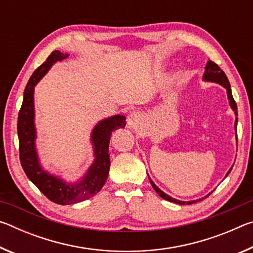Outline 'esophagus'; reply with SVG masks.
Masks as SVG:
<instances>
[{"label": "esophagus", "mask_w": 253, "mask_h": 253, "mask_svg": "<svg viewBox=\"0 0 253 253\" xmlns=\"http://www.w3.org/2000/svg\"><path fill=\"white\" fill-rule=\"evenodd\" d=\"M143 115L139 111H132L127 117V126L131 129H137L143 123Z\"/></svg>", "instance_id": "1"}]
</instances>
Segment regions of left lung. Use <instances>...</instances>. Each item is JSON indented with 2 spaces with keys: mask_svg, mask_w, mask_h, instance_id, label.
Wrapping results in <instances>:
<instances>
[{
  "mask_svg": "<svg viewBox=\"0 0 253 253\" xmlns=\"http://www.w3.org/2000/svg\"><path fill=\"white\" fill-rule=\"evenodd\" d=\"M204 81H210V83H215V84H219L221 85H223V87L226 89V93H228V99H229V104L231 106V108H232V110L234 111L235 116L238 115V108H237V104H235V101L233 99V96H232V91H231V85H230V83L228 80V77L225 76V74L223 72V70H221V68L216 65V63H214L213 61H211V60H209L207 66H205V71H204V75H203V78H202ZM237 125H238V118H235V123H234V129H235V132H237ZM231 169H232V168H231L229 169V172L226 173L225 177L228 176L229 173L231 172ZM149 178V182H151L152 186L154 190H155L157 192V194L161 196V198H163L166 201H169V202H174V203H177V204H181V205H184V204H192V203H196L198 201H201L207 198V196H209L210 194L212 193H209L207 196H204V198L200 199V200H196V201H188V202H185V201H179V200H176V199H173L172 196H169V194H166L163 192L162 190H160L156 185L155 183H154L151 177L148 176Z\"/></svg>",
  "mask_w": 253,
  "mask_h": 253,
  "instance_id": "obj_1",
  "label": "left lung"
}]
</instances>
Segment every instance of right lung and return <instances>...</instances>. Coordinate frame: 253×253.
<instances>
[{
    "instance_id": "obj_1",
    "label": "right lung",
    "mask_w": 253,
    "mask_h": 253,
    "mask_svg": "<svg viewBox=\"0 0 253 253\" xmlns=\"http://www.w3.org/2000/svg\"><path fill=\"white\" fill-rule=\"evenodd\" d=\"M69 53L58 50L51 52L48 59L33 72L23 93V102L18 117V136L20 161L25 174L34 185L52 202L69 205L92 198L105 185L108 177L109 139L111 132L126 126V117L122 115L102 119L93 127L90 140L95 161L87 172L76 183H68L43 169L36 147L37 130L34 124V87L57 61H62Z\"/></svg>"
}]
</instances>
